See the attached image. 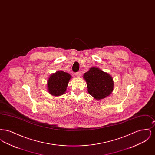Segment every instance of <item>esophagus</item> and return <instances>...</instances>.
Listing matches in <instances>:
<instances>
[{"label": "esophagus", "mask_w": 155, "mask_h": 155, "mask_svg": "<svg viewBox=\"0 0 155 155\" xmlns=\"http://www.w3.org/2000/svg\"><path fill=\"white\" fill-rule=\"evenodd\" d=\"M75 75L77 76V77H80V75H81V73L80 71H78V72H77V73H75Z\"/></svg>", "instance_id": "esophagus-1"}]
</instances>
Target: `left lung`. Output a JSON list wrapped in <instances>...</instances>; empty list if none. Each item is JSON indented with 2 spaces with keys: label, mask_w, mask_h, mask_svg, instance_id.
Instances as JSON below:
<instances>
[{
  "label": "left lung",
  "mask_w": 155,
  "mask_h": 155,
  "mask_svg": "<svg viewBox=\"0 0 155 155\" xmlns=\"http://www.w3.org/2000/svg\"><path fill=\"white\" fill-rule=\"evenodd\" d=\"M89 94L97 100L109 96L113 90V78L108 73L95 67H91L84 73Z\"/></svg>",
  "instance_id": "1"
}]
</instances>
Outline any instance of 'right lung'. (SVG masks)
<instances>
[{
    "label": "right lung",
    "instance_id": "add662e5",
    "mask_svg": "<svg viewBox=\"0 0 155 155\" xmlns=\"http://www.w3.org/2000/svg\"><path fill=\"white\" fill-rule=\"evenodd\" d=\"M71 77L68 73L62 71H59L51 75L48 80L49 92L54 96L64 94Z\"/></svg>",
    "mask_w": 155,
    "mask_h": 155
}]
</instances>
